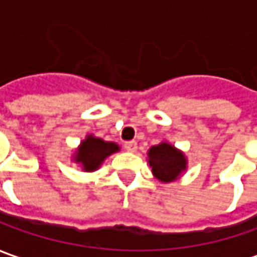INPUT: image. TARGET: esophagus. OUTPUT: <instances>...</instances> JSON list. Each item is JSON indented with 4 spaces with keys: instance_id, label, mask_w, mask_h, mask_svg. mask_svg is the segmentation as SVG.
I'll use <instances>...</instances> for the list:
<instances>
[{
    "instance_id": "1",
    "label": "esophagus",
    "mask_w": 257,
    "mask_h": 257,
    "mask_svg": "<svg viewBox=\"0 0 257 257\" xmlns=\"http://www.w3.org/2000/svg\"><path fill=\"white\" fill-rule=\"evenodd\" d=\"M123 148H125L128 152H135L138 148V144L135 142V141H128V142H125V144H123Z\"/></svg>"
}]
</instances>
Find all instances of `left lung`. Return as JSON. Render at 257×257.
Wrapping results in <instances>:
<instances>
[{
	"label": "left lung",
	"instance_id": "1",
	"mask_svg": "<svg viewBox=\"0 0 257 257\" xmlns=\"http://www.w3.org/2000/svg\"><path fill=\"white\" fill-rule=\"evenodd\" d=\"M149 165L159 181H175L186 168L185 156L169 144H159L149 149Z\"/></svg>",
	"mask_w": 257,
	"mask_h": 257
}]
</instances>
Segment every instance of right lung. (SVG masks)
Returning <instances> with one entry per match:
<instances>
[{
    "label": "right lung",
    "instance_id": "right-lung-1",
    "mask_svg": "<svg viewBox=\"0 0 257 257\" xmlns=\"http://www.w3.org/2000/svg\"><path fill=\"white\" fill-rule=\"evenodd\" d=\"M118 149L119 146L113 142H105L99 138L88 137L79 146L76 162H81L85 171H95L106 156L116 152Z\"/></svg>",
    "mask_w": 257,
    "mask_h": 257
}]
</instances>
